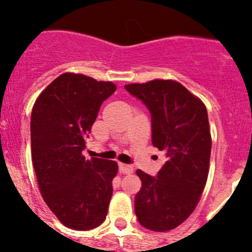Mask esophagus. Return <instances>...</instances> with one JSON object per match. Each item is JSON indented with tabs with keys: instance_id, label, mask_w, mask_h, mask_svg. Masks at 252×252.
I'll list each match as a JSON object with an SVG mask.
<instances>
[{
	"instance_id": "34e87169",
	"label": "esophagus",
	"mask_w": 252,
	"mask_h": 252,
	"mask_svg": "<svg viewBox=\"0 0 252 252\" xmlns=\"http://www.w3.org/2000/svg\"><path fill=\"white\" fill-rule=\"evenodd\" d=\"M133 167L128 166V164H123V163H119V173H123V174H131L133 173Z\"/></svg>"
}]
</instances>
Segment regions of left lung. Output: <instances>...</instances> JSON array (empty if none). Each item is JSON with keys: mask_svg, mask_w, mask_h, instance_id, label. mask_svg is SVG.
<instances>
[{"mask_svg": "<svg viewBox=\"0 0 252 252\" xmlns=\"http://www.w3.org/2000/svg\"><path fill=\"white\" fill-rule=\"evenodd\" d=\"M124 88L151 113L152 145L167 157L157 177L141 169L135 213L142 227L167 232L196 208L210 169V124L205 103L175 80L154 79Z\"/></svg>", "mask_w": 252, "mask_h": 252, "instance_id": "8db88e82", "label": "left lung"}]
</instances>
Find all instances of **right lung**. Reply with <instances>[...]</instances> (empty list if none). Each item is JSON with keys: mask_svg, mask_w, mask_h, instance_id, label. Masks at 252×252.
<instances>
[{"mask_svg": "<svg viewBox=\"0 0 252 252\" xmlns=\"http://www.w3.org/2000/svg\"><path fill=\"white\" fill-rule=\"evenodd\" d=\"M116 89L112 81L63 73L32 107V159L40 192L70 229H94L107 216L118 164L95 157L85 159L81 151L101 105Z\"/></svg>", "mask_w": 252, "mask_h": 252, "instance_id": "obj_1", "label": "right lung"}]
</instances>
